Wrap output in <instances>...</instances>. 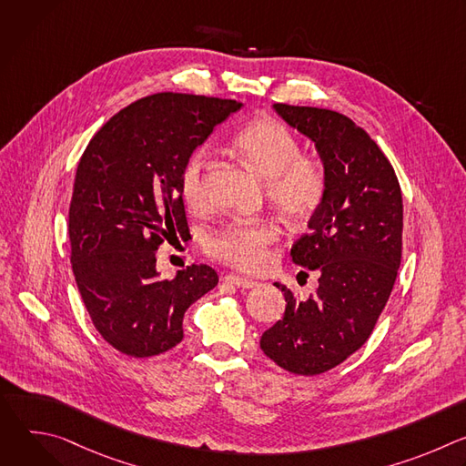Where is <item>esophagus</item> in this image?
Here are the masks:
<instances>
[{"instance_id":"34e87169","label":"esophagus","mask_w":466,"mask_h":466,"mask_svg":"<svg viewBox=\"0 0 466 466\" xmlns=\"http://www.w3.org/2000/svg\"><path fill=\"white\" fill-rule=\"evenodd\" d=\"M225 282L227 284H232L236 288H243V289H250L254 286H258L256 280H250V279H245V277H238V275H227L225 277Z\"/></svg>"}]
</instances>
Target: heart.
I'll list each match as a JSON object with an SVG mask.
<instances>
[{"label":"heart","mask_w":466,"mask_h":466,"mask_svg":"<svg viewBox=\"0 0 466 466\" xmlns=\"http://www.w3.org/2000/svg\"><path fill=\"white\" fill-rule=\"evenodd\" d=\"M232 149L268 178V197L279 214L300 225L322 207L328 178L324 166L302 155L300 142L277 119L258 117L232 135ZM208 151L195 149L180 171V197L184 205L201 212L208 205L207 195ZM279 238V227L269 219L238 221L214 232L207 250L243 271H256L265 261V250Z\"/></svg>","instance_id":"1"}]
</instances>
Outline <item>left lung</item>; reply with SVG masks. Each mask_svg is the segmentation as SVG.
<instances>
[{
    "label": "left lung",
    "mask_w": 466,
    "mask_h": 466,
    "mask_svg": "<svg viewBox=\"0 0 466 466\" xmlns=\"http://www.w3.org/2000/svg\"><path fill=\"white\" fill-rule=\"evenodd\" d=\"M273 108L315 144L328 189L308 223L311 232L291 248L297 265L320 273L319 288L297 300L275 282L286 313L263 331L259 347L279 367L315 376L365 345L389 300L402 259V191L387 157L350 117L315 106Z\"/></svg>",
    "instance_id": "1"
}]
</instances>
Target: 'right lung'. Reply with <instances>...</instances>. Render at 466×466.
<instances>
[{
	"label": "right lung",
	"instance_id": "1",
	"mask_svg": "<svg viewBox=\"0 0 466 466\" xmlns=\"http://www.w3.org/2000/svg\"><path fill=\"white\" fill-rule=\"evenodd\" d=\"M241 103L162 92L112 116L90 140L70 203L72 269L101 338L121 354L151 358L177 347L186 309L218 286L208 265L175 279L155 252L187 234L180 171Z\"/></svg>",
	"mask_w": 466,
	"mask_h": 466
}]
</instances>
